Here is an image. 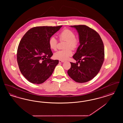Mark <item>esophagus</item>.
Instances as JSON below:
<instances>
[{
  "mask_svg": "<svg viewBox=\"0 0 123 123\" xmlns=\"http://www.w3.org/2000/svg\"><path fill=\"white\" fill-rule=\"evenodd\" d=\"M64 61L60 60H59V63H64Z\"/></svg>",
  "mask_w": 123,
  "mask_h": 123,
  "instance_id": "1",
  "label": "esophagus"
}]
</instances>
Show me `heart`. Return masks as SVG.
I'll return each mask as SVG.
<instances>
[{
    "label": "heart",
    "mask_w": 123,
    "mask_h": 123,
    "mask_svg": "<svg viewBox=\"0 0 123 123\" xmlns=\"http://www.w3.org/2000/svg\"><path fill=\"white\" fill-rule=\"evenodd\" d=\"M60 41H67L66 44V50H61L54 53L53 57L55 59L60 60H66L72 55V52L70 49H75L77 46L78 41L76 39L75 33L69 29H64L59 34ZM50 48L53 51H56L58 47V41L54 37H51L49 41Z\"/></svg>",
    "instance_id": "heart-1"
}]
</instances>
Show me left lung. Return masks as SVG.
Segmentation results:
<instances>
[{"label":"left lung","mask_w":123,"mask_h":123,"mask_svg":"<svg viewBox=\"0 0 123 123\" xmlns=\"http://www.w3.org/2000/svg\"><path fill=\"white\" fill-rule=\"evenodd\" d=\"M76 29L80 45L73 58L76 63L70 62L67 73L75 82H88L99 73L104 60V47L99 34L86 25L70 26Z\"/></svg>","instance_id":"8db88e82"}]
</instances>
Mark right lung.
Instances as JSON below:
<instances>
[{"label":"right lung","mask_w":123,"mask_h":123,"mask_svg":"<svg viewBox=\"0 0 123 123\" xmlns=\"http://www.w3.org/2000/svg\"><path fill=\"white\" fill-rule=\"evenodd\" d=\"M62 26L33 28L24 35L19 43L17 61L22 75L29 82L41 84L52 75L58 60H53L49 47L51 37Z\"/></svg>","instance_id":"obj_1"}]
</instances>
